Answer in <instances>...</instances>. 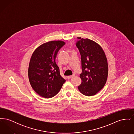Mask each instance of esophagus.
Wrapping results in <instances>:
<instances>
[{
    "mask_svg": "<svg viewBox=\"0 0 134 134\" xmlns=\"http://www.w3.org/2000/svg\"><path fill=\"white\" fill-rule=\"evenodd\" d=\"M74 76V75H70V76H67V78H68V79H71V78H73Z\"/></svg>",
    "mask_w": 134,
    "mask_h": 134,
    "instance_id": "1",
    "label": "esophagus"
}]
</instances>
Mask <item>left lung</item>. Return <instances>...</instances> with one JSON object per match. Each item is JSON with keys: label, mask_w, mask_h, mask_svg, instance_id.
Instances as JSON below:
<instances>
[{"label": "left lung", "mask_w": 134, "mask_h": 134, "mask_svg": "<svg viewBox=\"0 0 134 134\" xmlns=\"http://www.w3.org/2000/svg\"><path fill=\"white\" fill-rule=\"evenodd\" d=\"M77 42L81 59L79 91L84 96L96 95L105 85L108 76V60L102 47L88 38H81Z\"/></svg>", "instance_id": "8db88e82"}]
</instances>
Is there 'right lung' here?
<instances>
[{
  "label": "right lung",
  "instance_id": "1",
  "mask_svg": "<svg viewBox=\"0 0 134 134\" xmlns=\"http://www.w3.org/2000/svg\"><path fill=\"white\" fill-rule=\"evenodd\" d=\"M65 44L62 41H49L38 46L32 54L29 79L32 89L42 97L56 96L66 81L55 61L58 51Z\"/></svg>",
  "mask_w": 134,
  "mask_h": 134
}]
</instances>
